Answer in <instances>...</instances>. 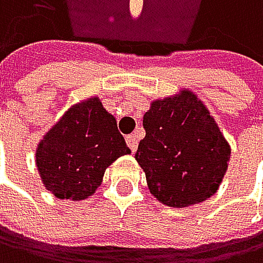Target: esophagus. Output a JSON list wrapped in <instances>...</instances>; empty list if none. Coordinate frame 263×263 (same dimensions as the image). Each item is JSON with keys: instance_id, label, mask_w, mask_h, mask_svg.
I'll use <instances>...</instances> for the list:
<instances>
[{"instance_id": "esophagus-1", "label": "esophagus", "mask_w": 263, "mask_h": 263, "mask_svg": "<svg viewBox=\"0 0 263 263\" xmlns=\"http://www.w3.org/2000/svg\"><path fill=\"white\" fill-rule=\"evenodd\" d=\"M126 142H127V145H129V148L133 150V152H136L137 150V145H139V139L133 134V136H127L126 137Z\"/></svg>"}]
</instances>
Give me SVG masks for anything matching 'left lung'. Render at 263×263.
Instances as JSON below:
<instances>
[{"instance_id": "8db88e82", "label": "left lung", "mask_w": 263, "mask_h": 263, "mask_svg": "<svg viewBox=\"0 0 263 263\" xmlns=\"http://www.w3.org/2000/svg\"><path fill=\"white\" fill-rule=\"evenodd\" d=\"M136 160L150 194L184 209L212 197L228 170L231 147L205 103L189 88L157 98L144 115Z\"/></svg>"}]
</instances>
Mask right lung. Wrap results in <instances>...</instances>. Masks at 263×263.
I'll use <instances>...</instances> for the list:
<instances>
[{
  "label": "right lung",
  "mask_w": 263,
  "mask_h": 263,
  "mask_svg": "<svg viewBox=\"0 0 263 263\" xmlns=\"http://www.w3.org/2000/svg\"><path fill=\"white\" fill-rule=\"evenodd\" d=\"M130 154L116 118L98 97L67 108L35 150V165L46 191L66 200H85L103 182L106 168Z\"/></svg>",
  "instance_id": "add662e5"
}]
</instances>
